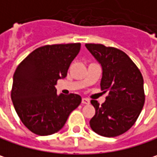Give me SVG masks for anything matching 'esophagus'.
<instances>
[{"label":"esophagus","instance_id":"34e87169","mask_svg":"<svg viewBox=\"0 0 157 157\" xmlns=\"http://www.w3.org/2000/svg\"><path fill=\"white\" fill-rule=\"evenodd\" d=\"M89 103H90V101H89L88 98H86V97H83V98H82V104H83V105H88Z\"/></svg>","mask_w":157,"mask_h":157}]
</instances>
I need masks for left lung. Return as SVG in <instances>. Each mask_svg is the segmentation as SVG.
<instances>
[{"label":"left lung","mask_w":157,"mask_h":157,"mask_svg":"<svg viewBox=\"0 0 157 157\" xmlns=\"http://www.w3.org/2000/svg\"><path fill=\"white\" fill-rule=\"evenodd\" d=\"M86 47L101 64V89L109 93L101 105L97 101L91 100L95 114L90 120V127L101 136L117 137L134 125L144 106L142 74L120 49L101 44H86Z\"/></svg>","instance_id":"obj_1"}]
</instances>
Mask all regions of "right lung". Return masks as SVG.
<instances>
[{
  "label": "right lung",
  "instance_id": "obj_1",
  "mask_svg": "<svg viewBox=\"0 0 157 157\" xmlns=\"http://www.w3.org/2000/svg\"><path fill=\"white\" fill-rule=\"evenodd\" d=\"M80 46V43L44 45L18 64L10 95L20 121L31 132L47 136L59 131L80 105V95H58L55 88Z\"/></svg>",
  "mask_w": 157,
  "mask_h": 157
}]
</instances>
